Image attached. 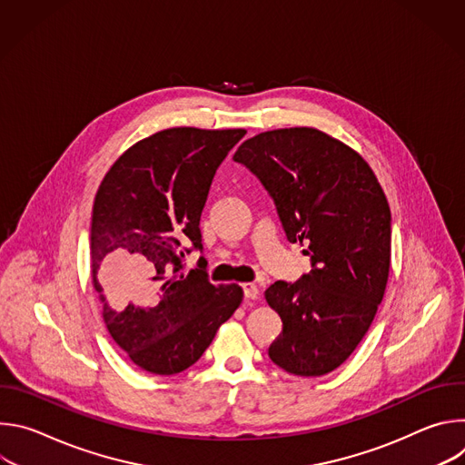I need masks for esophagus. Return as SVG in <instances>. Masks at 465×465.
I'll return each mask as SVG.
<instances>
[{"label":"esophagus","instance_id":"obj_1","mask_svg":"<svg viewBox=\"0 0 465 465\" xmlns=\"http://www.w3.org/2000/svg\"><path fill=\"white\" fill-rule=\"evenodd\" d=\"M242 292H244L246 300H257L259 298V289L253 283H244L242 285Z\"/></svg>","mask_w":465,"mask_h":465}]
</instances>
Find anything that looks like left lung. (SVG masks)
Masks as SVG:
<instances>
[{"label":"left lung","mask_w":465,"mask_h":465,"mask_svg":"<svg viewBox=\"0 0 465 465\" xmlns=\"http://www.w3.org/2000/svg\"><path fill=\"white\" fill-rule=\"evenodd\" d=\"M233 160L267 187L289 242L307 244L312 262L296 283L276 282L264 291L283 322L269 357L292 375L333 371L368 333L386 291V194L357 151L312 126L261 132Z\"/></svg>","instance_id":"1"}]
</instances>
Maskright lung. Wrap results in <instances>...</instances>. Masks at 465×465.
Returning a JSON list of instances; mask_svg holds the SVG:
<instances>
[{"instance_id": "add662e5", "label": "right lung", "mask_w": 465, "mask_h": 465, "mask_svg": "<svg viewBox=\"0 0 465 465\" xmlns=\"http://www.w3.org/2000/svg\"><path fill=\"white\" fill-rule=\"evenodd\" d=\"M244 128L174 126L126 149L104 174L92 213L90 264L103 320L138 368L193 366L237 311L242 289L182 271L183 246L203 250L201 215L217 167Z\"/></svg>"}]
</instances>
